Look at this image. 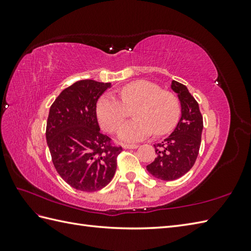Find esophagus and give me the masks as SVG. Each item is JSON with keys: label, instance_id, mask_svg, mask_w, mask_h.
Wrapping results in <instances>:
<instances>
[{"label": "esophagus", "instance_id": "esophagus-1", "mask_svg": "<svg viewBox=\"0 0 251 251\" xmlns=\"http://www.w3.org/2000/svg\"><path fill=\"white\" fill-rule=\"evenodd\" d=\"M124 149H129V150H134V149H137L138 146L137 145H124L123 146Z\"/></svg>", "mask_w": 251, "mask_h": 251}]
</instances>
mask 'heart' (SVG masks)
<instances>
[{
    "label": "heart",
    "mask_w": 251,
    "mask_h": 251,
    "mask_svg": "<svg viewBox=\"0 0 251 251\" xmlns=\"http://www.w3.org/2000/svg\"><path fill=\"white\" fill-rule=\"evenodd\" d=\"M120 100L112 94L101 97L96 108L100 126L106 131L119 129L126 117L124 106H134L136 117L121 127L119 139L138 141L150 136L167 134L177 125L180 117V102L173 93L163 92L156 84L136 81L126 84L119 90Z\"/></svg>",
    "instance_id": "heart-1"
}]
</instances>
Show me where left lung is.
I'll use <instances>...</instances> for the list:
<instances>
[{"label":"left lung","mask_w":251,"mask_h":251,"mask_svg":"<svg viewBox=\"0 0 251 251\" xmlns=\"http://www.w3.org/2000/svg\"><path fill=\"white\" fill-rule=\"evenodd\" d=\"M170 88L180 101V120L166 139L154 145L156 157L147 166L153 177L164 181L182 177L192 168L199 155L202 131L199 103L188 88L177 81H172Z\"/></svg>","instance_id":"1"}]
</instances>
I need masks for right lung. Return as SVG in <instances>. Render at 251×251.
Returning a JSON list of instances; mask_svg holds the SVG:
<instances>
[{"instance_id": "right-lung-1", "label": "right lung", "mask_w": 251, "mask_h": 251, "mask_svg": "<svg viewBox=\"0 0 251 251\" xmlns=\"http://www.w3.org/2000/svg\"><path fill=\"white\" fill-rule=\"evenodd\" d=\"M111 83L83 79L63 89L50 109L46 141L60 177L72 188L95 192L113 178L121 147L110 145L97 121V101Z\"/></svg>"}]
</instances>
